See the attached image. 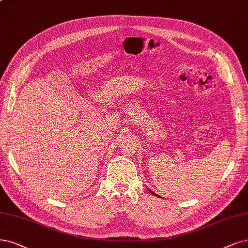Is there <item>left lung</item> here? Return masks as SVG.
<instances>
[{
	"label": "left lung",
	"mask_w": 248,
	"mask_h": 248,
	"mask_svg": "<svg viewBox=\"0 0 248 248\" xmlns=\"http://www.w3.org/2000/svg\"><path fill=\"white\" fill-rule=\"evenodd\" d=\"M150 192H151V193H152L153 195H155V196H157V197H160L159 195H157V194H155V193H154V192H152V191H150Z\"/></svg>",
	"instance_id": "left-lung-1"
}]
</instances>
